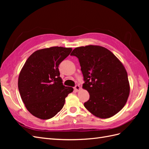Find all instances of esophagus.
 I'll return each mask as SVG.
<instances>
[{
	"mask_svg": "<svg viewBox=\"0 0 149 149\" xmlns=\"http://www.w3.org/2000/svg\"><path fill=\"white\" fill-rule=\"evenodd\" d=\"M74 89H75V91H79V90L81 89V87L79 86V85H76L75 86V87L74 88Z\"/></svg>",
	"mask_w": 149,
	"mask_h": 149,
	"instance_id": "1",
	"label": "esophagus"
}]
</instances>
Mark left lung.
I'll return each instance as SVG.
<instances>
[{"label": "left lung", "instance_id": "8db88e82", "mask_svg": "<svg viewBox=\"0 0 149 149\" xmlns=\"http://www.w3.org/2000/svg\"><path fill=\"white\" fill-rule=\"evenodd\" d=\"M71 55L78 58L84 81L83 88L89 94L84 103L86 109L101 119L119 112L130 93L127 73L120 61L107 48L91 45L74 48Z\"/></svg>", "mask_w": 149, "mask_h": 149}]
</instances>
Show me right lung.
Listing matches in <instances>:
<instances>
[{
  "instance_id": "1",
  "label": "right lung",
  "mask_w": 149,
  "mask_h": 149,
  "mask_svg": "<svg viewBox=\"0 0 149 149\" xmlns=\"http://www.w3.org/2000/svg\"><path fill=\"white\" fill-rule=\"evenodd\" d=\"M71 48L53 47L35 52L22 68L18 88L30 113L43 120L55 116L63 107L73 88L65 86L58 66L68 56Z\"/></svg>"
}]
</instances>
